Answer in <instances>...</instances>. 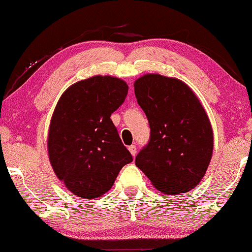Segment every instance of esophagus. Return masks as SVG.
Here are the masks:
<instances>
[{"mask_svg":"<svg viewBox=\"0 0 252 252\" xmlns=\"http://www.w3.org/2000/svg\"><path fill=\"white\" fill-rule=\"evenodd\" d=\"M130 151V154L133 156V157H135V155H137V148H135V146H130L129 148H127Z\"/></svg>","mask_w":252,"mask_h":252,"instance_id":"esophagus-1","label":"esophagus"}]
</instances>
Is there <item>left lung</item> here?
Here are the masks:
<instances>
[{
	"instance_id": "8db88e82",
	"label": "left lung",
	"mask_w": 252,
	"mask_h": 252,
	"mask_svg": "<svg viewBox=\"0 0 252 252\" xmlns=\"http://www.w3.org/2000/svg\"><path fill=\"white\" fill-rule=\"evenodd\" d=\"M134 94L150 126L149 143L135 165L163 194L193 189L213 155V130L204 107L186 83L159 74L139 77Z\"/></svg>"
}]
</instances>
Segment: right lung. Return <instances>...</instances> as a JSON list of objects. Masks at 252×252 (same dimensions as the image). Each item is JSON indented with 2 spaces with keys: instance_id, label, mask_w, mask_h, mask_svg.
I'll return each mask as SVG.
<instances>
[{
  "instance_id": "1",
  "label": "right lung",
  "mask_w": 252,
  "mask_h": 252,
  "mask_svg": "<svg viewBox=\"0 0 252 252\" xmlns=\"http://www.w3.org/2000/svg\"><path fill=\"white\" fill-rule=\"evenodd\" d=\"M127 90L121 78L97 75L74 83L58 99L48 131V156L56 176L76 196L104 195L122 167L133 160L110 119Z\"/></svg>"
}]
</instances>
